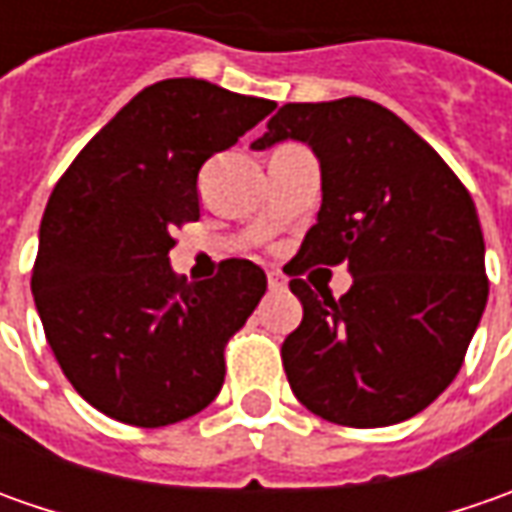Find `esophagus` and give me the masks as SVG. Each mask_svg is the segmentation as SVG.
<instances>
[{
	"label": "esophagus",
	"instance_id": "obj_1",
	"mask_svg": "<svg viewBox=\"0 0 512 512\" xmlns=\"http://www.w3.org/2000/svg\"><path fill=\"white\" fill-rule=\"evenodd\" d=\"M267 285H270V290H285L287 282H285V276H282V273L270 270V273H267Z\"/></svg>",
	"mask_w": 512,
	"mask_h": 512
}]
</instances>
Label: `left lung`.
I'll use <instances>...</instances> for the list:
<instances>
[{
  "label": "left lung",
  "instance_id": "left-lung-1",
  "mask_svg": "<svg viewBox=\"0 0 512 512\" xmlns=\"http://www.w3.org/2000/svg\"><path fill=\"white\" fill-rule=\"evenodd\" d=\"M302 142L322 170V207L290 273L347 262L336 302L302 279V325L282 344L287 382L310 413L387 427L456 379L487 305L484 236L470 193L393 110L370 99L282 105L250 148Z\"/></svg>",
  "mask_w": 512,
  "mask_h": 512
}]
</instances>
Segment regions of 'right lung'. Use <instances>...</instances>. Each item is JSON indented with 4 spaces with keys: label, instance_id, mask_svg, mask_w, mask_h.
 I'll use <instances>...</instances> for the list:
<instances>
[{
    "label": "right lung",
    "instance_id": "obj_1",
    "mask_svg": "<svg viewBox=\"0 0 512 512\" xmlns=\"http://www.w3.org/2000/svg\"><path fill=\"white\" fill-rule=\"evenodd\" d=\"M276 102L205 79L139 90L50 193L33 302L76 393L110 419L165 427L196 416L225 384V342L265 296V270L222 262L182 282L173 227L199 219V170Z\"/></svg>",
    "mask_w": 512,
    "mask_h": 512
}]
</instances>
